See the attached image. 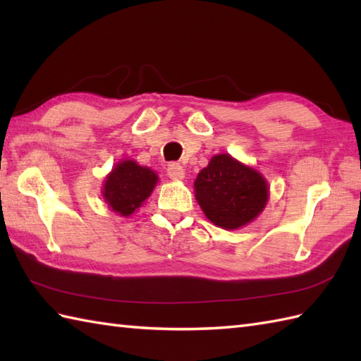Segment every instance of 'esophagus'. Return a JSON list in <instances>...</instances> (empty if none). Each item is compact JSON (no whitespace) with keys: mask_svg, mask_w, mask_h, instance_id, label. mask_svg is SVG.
Instances as JSON below:
<instances>
[{"mask_svg":"<svg viewBox=\"0 0 361 361\" xmlns=\"http://www.w3.org/2000/svg\"><path fill=\"white\" fill-rule=\"evenodd\" d=\"M167 175L171 180L180 181L185 178V169H183V166L180 163H172L167 167Z\"/></svg>","mask_w":361,"mask_h":361,"instance_id":"esophagus-1","label":"esophagus"}]
</instances>
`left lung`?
<instances>
[{
  "label": "left lung",
  "instance_id": "1",
  "mask_svg": "<svg viewBox=\"0 0 361 361\" xmlns=\"http://www.w3.org/2000/svg\"><path fill=\"white\" fill-rule=\"evenodd\" d=\"M195 200L204 216L224 229H237L255 220L268 202V183L256 169L228 153L212 157L197 175Z\"/></svg>",
  "mask_w": 361,
  "mask_h": 361
}]
</instances>
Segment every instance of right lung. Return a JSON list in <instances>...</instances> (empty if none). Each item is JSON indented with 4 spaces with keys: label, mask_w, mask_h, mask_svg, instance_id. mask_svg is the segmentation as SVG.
<instances>
[{
    "label": "right lung",
    "mask_w": 361,
    "mask_h": 361,
    "mask_svg": "<svg viewBox=\"0 0 361 361\" xmlns=\"http://www.w3.org/2000/svg\"><path fill=\"white\" fill-rule=\"evenodd\" d=\"M157 183L158 175L152 169L133 159H122L105 176L102 195L114 212L128 217L147 200Z\"/></svg>",
    "instance_id": "obj_1"
}]
</instances>
